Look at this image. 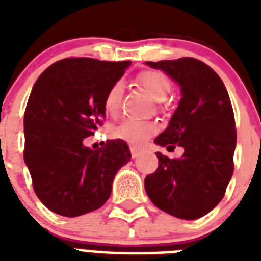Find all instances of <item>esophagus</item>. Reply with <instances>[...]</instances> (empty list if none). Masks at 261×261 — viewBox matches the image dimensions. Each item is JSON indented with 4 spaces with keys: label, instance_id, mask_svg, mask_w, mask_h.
Listing matches in <instances>:
<instances>
[{
    "label": "esophagus",
    "instance_id": "esophagus-1",
    "mask_svg": "<svg viewBox=\"0 0 261 261\" xmlns=\"http://www.w3.org/2000/svg\"><path fill=\"white\" fill-rule=\"evenodd\" d=\"M130 151H131V156H133V158H137V156L141 153V149H140L138 147H131Z\"/></svg>",
    "mask_w": 261,
    "mask_h": 261
}]
</instances>
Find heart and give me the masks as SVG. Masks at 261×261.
I'll use <instances>...</instances> for the list:
<instances>
[{
	"mask_svg": "<svg viewBox=\"0 0 261 261\" xmlns=\"http://www.w3.org/2000/svg\"><path fill=\"white\" fill-rule=\"evenodd\" d=\"M137 82L145 91L148 96L156 103L165 102L172 92L170 80L164 72H159V71H144L137 76ZM123 93H124V88L121 82H116L110 86L105 97V109L109 114L114 116L119 112ZM156 130H158L156 125L151 121L124 120L120 124L114 125L112 134L116 138L124 140L134 145H142L156 133Z\"/></svg>",
	"mask_w": 261,
	"mask_h": 261,
	"instance_id": "1",
	"label": "heart"
}]
</instances>
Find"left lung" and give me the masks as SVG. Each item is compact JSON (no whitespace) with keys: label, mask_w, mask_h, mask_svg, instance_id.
<instances>
[{"label":"left lung","mask_w":261,"mask_h":261,"mask_svg":"<svg viewBox=\"0 0 261 261\" xmlns=\"http://www.w3.org/2000/svg\"><path fill=\"white\" fill-rule=\"evenodd\" d=\"M145 64L169 75L181 92L155 144L185 149L180 159L156 152L158 169L145 177V192L159 210L176 218H201L222 200L233 173L236 130L229 95L218 74L200 60Z\"/></svg>","instance_id":"8db88e82"}]
</instances>
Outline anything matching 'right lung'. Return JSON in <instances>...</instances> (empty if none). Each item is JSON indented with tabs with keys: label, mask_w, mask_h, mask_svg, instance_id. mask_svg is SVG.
<instances>
[{
	"label": "right lung",
	"mask_w": 261,
	"mask_h": 261,
	"mask_svg": "<svg viewBox=\"0 0 261 261\" xmlns=\"http://www.w3.org/2000/svg\"><path fill=\"white\" fill-rule=\"evenodd\" d=\"M131 61L64 59L32 88L25 110V164L39 200L53 213L78 217L100 208L121 166L130 162L123 140L85 147L106 117L105 97Z\"/></svg>",
	"instance_id": "obj_1"
}]
</instances>
